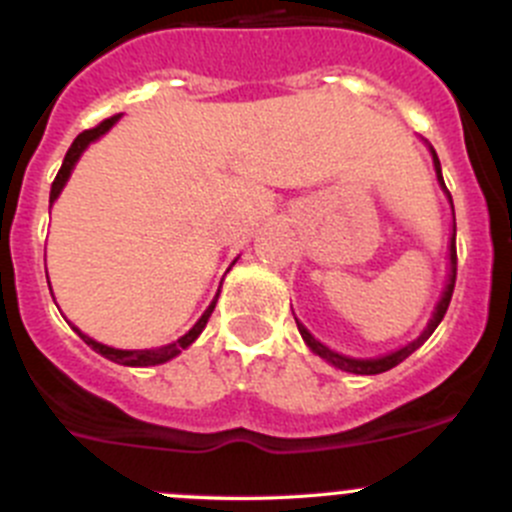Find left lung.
Wrapping results in <instances>:
<instances>
[{
	"label": "left lung",
	"instance_id": "obj_1",
	"mask_svg": "<svg viewBox=\"0 0 512 512\" xmlns=\"http://www.w3.org/2000/svg\"><path fill=\"white\" fill-rule=\"evenodd\" d=\"M427 150H430V158H432V165H435V175H437V183H440L442 193H445L447 203H450V213H452V233H450V243H447V261H450V269H447V281H445V289H442L440 299H437L435 309H432V316L430 321H427V326L420 332V337L412 339V342L402 344V347L392 349V352L387 354H379V357H349V354H342L337 352V349L326 347L324 342H319V339L314 337V334L306 329L304 324H301L299 319H296V326H299V334L301 339H304L306 347L311 349V352L316 354V357L324 359L326 364H332V367L342 369V372H349V374H382L387 372V369L397 367L399 362H405L407 357H410L412 352H417V349L422 347V344L427 342V339L432 337V332L437 329V324L442 321V316H445L447 306H450V299H452V289H455V274H457V251H455V206H452V196L450 191L445 188V180H442V168H440V158H437L435 148H432L430 143L425 140Z\"/></svg>",
	"mask_w": 512,
	"mask_h": 512
}]
</instances>
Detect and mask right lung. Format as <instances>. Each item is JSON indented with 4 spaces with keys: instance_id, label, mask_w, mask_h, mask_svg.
Listing matches in <instances>:
<instances>
[{
    "instance_id": "1",
    "label": "right lung",
    "mask_w": 512,
    "mask_h": 512,
    "mask_svg": "<svg viewBox=\"0 0 512 512\" xmlns=\"http://www.w3.org/2000/svg\"><path fill=\"white\" fill-rule=\"evenodd\" d=\"M120 118H123V115L107 118L105 123H100V125H97V128L85 130V133L77 135L75 143H72L70 150H67L65 160H62V168H60V173H57L55 183H52L50 208L55 206V201H57V198H60L62 188L67 186V180H70L72 170H75L77 160L82 158V153H85V150L90 148V145L95 143V140H100L102 135L110 133V128H113V125L118 123ZM233 264H236V261H233ZM231 266H228V271H231ZM218 296H221V289L216 291V296H213V301H211V304H208V309L201 314V319H198L196 324H193L191 329H188V332L183 334V337L175 339V342H170V344H163V347H153V349H118V347H107V344L97 342V339L87 337L85 332H80V329H77L75 324H70V326H72V329H75L77 334H80V339L87 344V347H92L97 354H102V357H105V359H110V362L123 364V367H155V364H165V362H170V359H175L180 352H183V349H188L193 342H196L198 337H201V332H203V329H206L208 319H211L213 309H216Z\"/></svg>"
}]
</instances>
